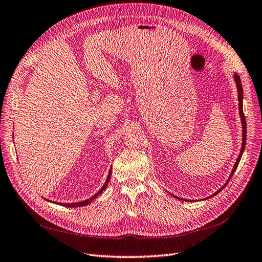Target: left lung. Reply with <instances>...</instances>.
Instances as JSON below:
<instances>
[{
  "label": "left lung",
  "mask_w": 262,
  "mask_h": 262,
  "mask_svg": "<svg viewBox=\"0 0 262 262\" xmlns=\"http://www.w3.org/2000/svg\"><path fill=\"white\" fill-rule=\"evenodd\" d=\"M234 80H236V84H237V89H238V100H239V112H240V117H241V124H243V146H241V150H240V154L238 156V159L236 160V164H234L233 166V169H232V172L231 175L229 177V179H228V182L225 184V186L229 183V180L231 179V177L233 176V172L236 171L237 167L239 165V162L241 159V156H243V152L245 150V146H246V138H247V123H246V118H245V114H244V110H243V95H244V91H243V85H241V80H240V77L239 75H234ZM225 186L221 187V188L216 192L213 193V196H216L218 192H220L221 190H223L225 188ZM212 197V196H211Z\"/></svg>",
  "instance_id": "8db88e82"
}]
</instances>
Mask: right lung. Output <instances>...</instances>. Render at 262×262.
<instances>
[{"mask_svg":"<svg viewBox=\"0 0 262 262\" xmlns=\"http://www.w3.org/2000/svg\"><path fill=\"white\" fill-rule=\"evenodd\" d=\"M111 175H112V169H111V171H110V173H108V176H107V179H106V182H105L104 186L102 187V188H100V190H99V191H97V192L95 193V195H94L93 197H91L90 199H86V200H84V201H80V203H74V204H59V205H62V206H64V207H83V206H86V205H90V204L92 203V201L99 195V193H102V192L105 190V188L107 187V185H108Z\"/></svg>","mask_w":262,"mask_h":262,"instance_id":"1","label":"right lung"}]
</instances>
